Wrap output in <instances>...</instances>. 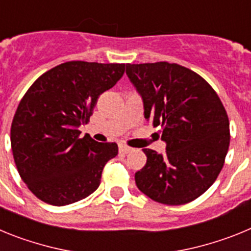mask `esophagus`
Segmentation results:
<instances>
[{
  "label": "esophagus",
  "instance_id": "esophagus-1",
  "mask_svg": "<svg viewBox=\"0 0 251 251\" xmlns=\"http://www.w3.org/2000/svg\"><path fill=\"white\" fill-rule=\"evenodd\" d=\"M130 151H132V148L128 147V146H126V145H119V152L123 153V154H127V153H129Z\"/></svg>",
  "mask_w": 251,
  "mask_h": 251
}]
</instances>
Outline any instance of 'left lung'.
I'll use <instances>...</instances> for the list:
<instances>
[{
  "mask_svg": "<svg viewBox=\"0 0 251 251\" xmlns=\"http://www.w3.org/2000/svg\"><path fill=\"white\" fill-rule=\"evenodd\" d=\"M141 94L146 119L162 129L166 154L145 148L136 185L150 199L183 205L217 178L230 145L227 113L212 86L195 72L167 61L127 64Z\"/></svg>",
  "mask_w": 251,
  "mask_h": 251,
  "instance_id": "left-lung-1",
  "label": "left lung"
}]
</instances>
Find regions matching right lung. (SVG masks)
I'll return each instance as SVG.
<instances>
[{
	"instance_id": "1",
	"label": "right lung",
	"mask_w": 251,
	"mask_h": 251,
	"mask_svg": "<svg viewBox=\"0 0 251 251\" xmlns=\"http://www.w3.org/2000/svg\"><path fill=\"white\" fill-rule=\"evenodd\" d=\"M126 64L68 61L44 73L22 97L11 124V148L22 181L54 206L80 201L99 187L117 143H99L79 127Z\"/></svg>"
}]
</instances>
